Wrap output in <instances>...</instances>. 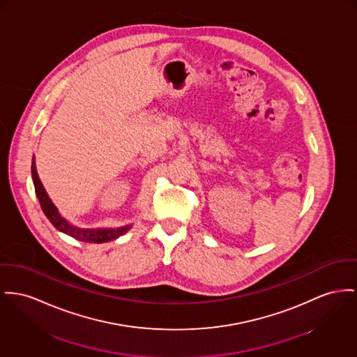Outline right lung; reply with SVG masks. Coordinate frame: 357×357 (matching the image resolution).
I'll return each instance as SVG.
<instances>
[{
    "label": "right lung",
    "instance_id": "1",
    "mask_svg": "<svg viewBox=\"0 0 357 357\" xmlns=\"http://www.w3.org/2000/svg\"><path fill=\"white\" fill-rule=\"evenodd\" d=\"M32 181L35 185V192L36 196L39 199L40 207L43 210L45 215L50 219V222L52 223V226L55 229H58L59 231L75 238L78 241L82 242H89V243H102V242H108L112 239H116L120 236H123L124 233H127L131 229V225L127 226H121L116 229H82V227H77L73 226L72 223H69L62 215L58 213V208L54 206V203L51 202V199L48 197L47 192L45 190L38 172H36V164H35V158H32Z\"/></svg>",
    "mask_w": 357,
    "mask_h": 357
}]
</instances>
